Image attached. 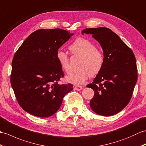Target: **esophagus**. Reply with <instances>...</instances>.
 <instances>
[{"label":"esophagus","instance_id":"34e87169","mask_svg":"<svg viewBox=\"0 0 146 146\" xmlns=\"http://www.w3.org/2000/svg\"><path fill=\"white\" fill-rule=\"evenodd\" d=\"M74 89L77 91H80L83 89V86H80V85H76L74 86Z\"/></svg>","mask_w":146,"mask_h":146}]
</instances>
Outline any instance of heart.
<instances>
[{"label":"heart","mask_w":146,"mask_h":146,"mask_svg":"<svg viewBox=\"0 0 146 146\" xmlns=\"http://www.w3.org/2000/svg\"><path fill=\"white\" fill-rule=\"evenodd\" d=\"M69 49L73 55L81 56V59L78 65L80 69L67 78L68 82L81 84L90 76H96L102 70L104 62V54L90 40L80 37L71 44ZM56 59L61 68L66 73L70 74L72 70L68 54L62 50H58Z\"/></svg>","instance_id":"heart-1"}]
</instances>
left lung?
<instances>
[{
  "label": "left lung",
  "instance_id": "8db88e82",
  "mask_svg": "<svg viewBox=\"0 0 146 146\" xmlns=\"http://www.w3.org/2000/svg\"><path fill=\"white\" fill-rule=\"evenodd\" d=\"M91 34L103 50L104 65L93 82L94 97L90 107L94 113L110 116L120 112L129 103L137 80L134 54L116 33L106 27L84 29L82 34Z\"/></svg>",
  "mask_w": 146,
  "mask_h": 146
}]
</instances>
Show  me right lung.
<instances>
[{
  "label": "right lung",
  "mask_w": 146,
  "mask_h": 146,
  "mask_svg": "<svg viewBox=\"0 0 146 146\" xmlns=\"http://www.w3.org/2000/svg\"><path fill=\"white\" fill-rule=\"evenodd\" d=\"M73 33L60 29H40L29 35L15 52L11 83L19 104L33 116L50 117L59 110L73 84L64 77L56 59L58 49Z\"/></svg>",
  "instance_id": "1"
}]
</instances>
